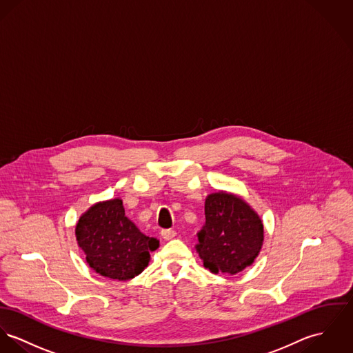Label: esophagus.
<instances>
[{
  "mask_svg": "<svg viewBox=\"0 0 353 353\" xmlns=\"http://www.w3.org/2000/svg\"><path fill=\"white\" fill-rule=\"evenodd\" d=\"M161 234L164 240H171V239H174V237L176 236L175 230H172V229H163L161 232Z\"/></svg>",
  "mask_w": 353,
  "mask_h": 353,
  "instance_id": "34e87169",
  "label": "esophagus"
}]
</instances>
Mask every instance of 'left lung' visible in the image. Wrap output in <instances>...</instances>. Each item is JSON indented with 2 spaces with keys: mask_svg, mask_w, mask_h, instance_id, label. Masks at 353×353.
Wrapping results in <instances>:
<instances>
[{
  "mask_svg": "<svg viewBox=\"0 0 353 353\" xmlns=\"http://www.w3.org/2000/svg\"><path fill=\"white\" fill-rule=\"evenodd\" d=\"M196 254L213 274L234 275L250 267L264 241V226L252 206L220 190L205 199V224L196 233Z\"/></svg>",
  "mask_w": 353,
  "mask_h": 353,
  "instance_id": "8db88e82",
  "label": "left lung"
}]
</instances>
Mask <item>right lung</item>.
Instances as JSON below:
<instances>
[{
  "mask_svg": "<svg viewBox=\"0 0 353 353\" xmlns=\"http://www.w3.org/2000/svg\"><path fill=\"white\" fill-rule=\"evenodd\" d=\"M75 237L92 270L101 276L129 281L148 265L159 240L140 232L125 216L121 198L92 205L75 225Z\"/></svg>",
  "mask_w": 353,
  "mask_h": 353,
  "instance_id": "right-lung-1",
  "label": "right lung"
}]
</instances>
